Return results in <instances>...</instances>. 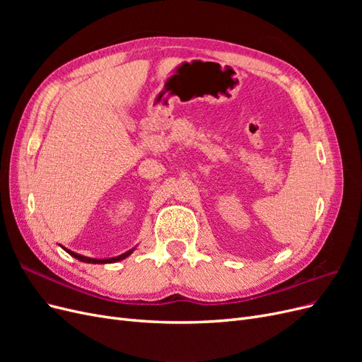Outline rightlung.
<instances>
[{
    "label": "right lung",
    "instance_id": "1",
    "mask_svg": "<svg viewBox=\"0 0 362 362\" xmlns=\"http://www.w3.org/2000/svg\"><path fill=\"white\" fill-rule=\"evenodd\" d=\"M64 249V247H63ZM68 252L69 255H72V257H75L76 259H80V261H84V262H92V264H105V262H116V261H120V259H124V258H127L131 252H133V249L131 250H128V252H125V254H122V255H119V257H113V258H105V259H96V258H87V257H83V255H78V254H75V252H72V250H68V249H64Z\"/></svg>",
    "mask_w": 362,
    "mask_h": 362
}]
</instances>
